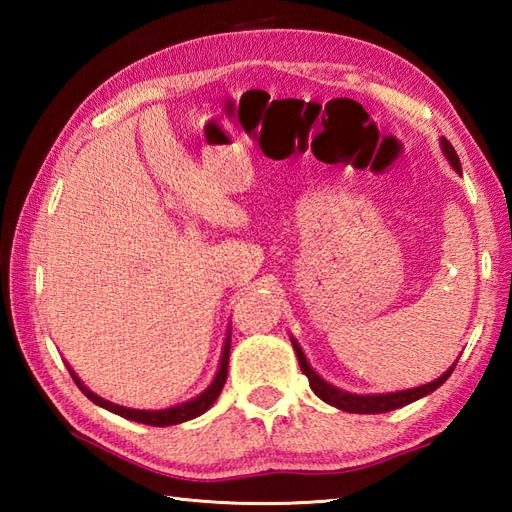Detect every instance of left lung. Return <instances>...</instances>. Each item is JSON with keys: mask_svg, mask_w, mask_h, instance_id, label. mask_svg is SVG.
I'll return each mask as SVG.
<instances>
[{"mask_svg": "<svg viewBox=\"0 0 512 512\" xmlns=\"http://www.w3.org/2000/svg\"><path fill=\"white\" fill-rule=\"evenodd\" d=\"M440 145H442L444 156H447V160L451 162V167L458 171V173H462L460 158H458V154H455L453 145L449 143L447 138H442ZM292 347H295L297 358H299V365H301V372L308 376L310 387H312L314 394H317L323 402H328V405L341 409V411H347V413H385V411H394V409L405 407V405H409V402L418 400L422 396H427V394H431V391H436L444 383V380H447L453 374V369H455V365H451L440 378H436V380H433V383L422 385V387H413V389H405V391H394V394L358 396V394H350V391H343L339 387L325 383V380L308 365L306 354L301 352V347H299V343L295 339H292Z\"/></svg>", "mask_w": 512, "mask_h": 512, "instance_id": "8db88e82", "label": "left lung"}]
</instances>
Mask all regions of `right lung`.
I'll use <instances>...</instances> for the list:
<instances>
[{"instance_id":"obj_1","label":"right lung","mask_w":512,"mask_h":512,"mask_svg":"<svg viewBox=\"0 0 512 512\" xmlns=\"http://www.w3.org/2000/svg\"><path fill=\"white\" fill-rule=\"evenodd\" d=\"M228 354H231V332L226 334V341H224V350H222V358H220V369H217V374L213 378V383L206 387L200 396L191 398L189 402H182V405L176 407H169V409H160V411H143V409H129V407H121V405H114V402L105 400L101 396H96L94 391H90L81 383V378L76 376L72 369H70V376L79 389L83 391L85 396H88L94 405H99L107 411L118 413V416H123L127 420H134V422H143L149 424V427H169V424H180V422H187L202 416V413L209 409L213 402L220 396V391L226 383V374H228Z\"/></svg>"}]
</instances>
